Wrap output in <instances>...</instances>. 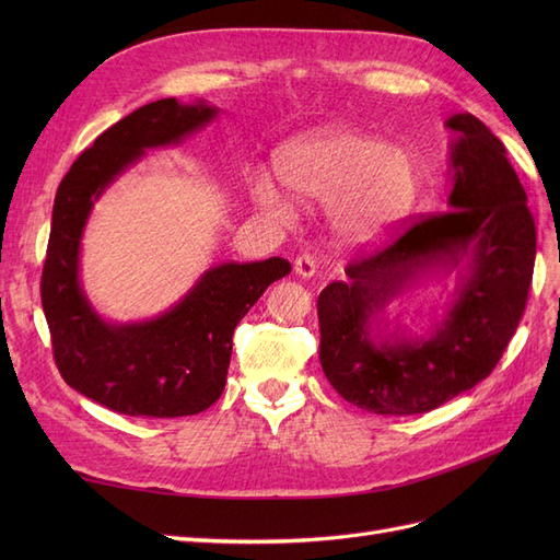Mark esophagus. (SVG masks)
Returning a JSON list of instances; mask_svg holds the SVG:
<instances>
[{"label": "esophagus", "mask_w": 560, "mask_h": 560, "mask_svg": "<svg viewBox=\"0 0 560 560\" xmlns=\"http://www.w3.org/2000/svg\"><path fill=\"white\" fill-rule=\"evenodd\" d=\"M315 270H317V266H315L313 257H308V254H301V257H296V261H294V273H296L299 278L311 280V278L315 276Z\"/></svg>", "instance_id": "esophagus-1"}]
</instances>
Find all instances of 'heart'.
<instances>
[{
    "label": "heart",
    "instance_id": "1",
    "mask_svg": "<svg viewBox=\"0 0 560 560\" xmlns=\"http://www.w3.org/2000/svg\"><path fill=\"white\" fill-rule=\"evenodd\" d=\"M278 175L294 196L327 202L334 238L343 247H371L393 233L411 212L420 171L409 149L378 135L327 128L287 144ZM252 200L273 219L292 212V196L266 173L249 182Z\"/></svg>",
    "mask_w": 560,
    "mask_h": 560
}]
</instances>
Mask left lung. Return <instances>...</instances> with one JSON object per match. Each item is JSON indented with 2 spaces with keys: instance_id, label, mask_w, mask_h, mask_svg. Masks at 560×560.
<instances>
[{
  "instance_id": "left-lung-1",
  "label": "left lung",
  "mask_w": 560,
  "mask_h": 560,
  "mask_svg": "<svg viewBox=\"0 0 560 560\" xmlns=\"http://www.w3.org/2000/svg\"><path fill=\"white\" fill-rule=\"evenodd\" d=\"M448 212L352 261L317 299L319 362L346 401L378 416L428 413L500 362L528 299L537 233L504 144L471 114H453ZM456 273L442 316L422 332L387 320L389 300Z\"/></svg>"
}]
</instances>
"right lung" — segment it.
<instances>
[{"mask_svg": "<svg viewBox=\"0 0 560 560\" xmlns=\"http://www.w3.org/2000/svg\"><path fill=\"white\" fill-rule=\"evenodd\" d=\"M198 100L165 97L107 128L58 186L50 219L42 306L56 364L77 393L124 416L179 418L206 411L224 393L233 331L292 266L224 261L156 317L114 322L100 315L81 282V241L93 206L147 151L182 144L219 116Z\"/></svg>", "mask_w": 560, "mask_h": 560, "instance_id": "add662e5", "label": "right lung"}]
</instances>
